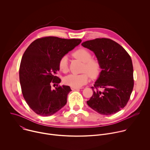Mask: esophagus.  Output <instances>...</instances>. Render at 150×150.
Returning a JSON list of instances; mask_svg holds the SVG:
<instances>
[{
	"instance_id": "obj_1",
	"label": "esophagus",
	"mask_w": 150,
	"mask_h": 150,
	"mask_svg": "<svg viewBox=\"0 0 150 150\" xmlns=\"http://www.w3.org/2000/svg\"><path fill=\"white\" fill-rule=\"evenodd\" d=\"M82 88H75V87H71L72 90H79V89H81Z\"/></svg>"
}]
</instances>
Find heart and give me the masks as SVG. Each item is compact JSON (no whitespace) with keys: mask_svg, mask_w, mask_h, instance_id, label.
<instances>
[{"mask_svg":"<svg viewBox=\"0 0 150 150\" xmlns=\"http://www.w3.org/2000/svg\"><path fill=\"white\" fill-rule=\"evenodd\" d=\"M73 56L83 62L82 71L85 72L81 74L69 75L64 78L63 81L64 83L71 87L79 88L88 82L90 76L92 78H95L98 76L101 70V65L98 60L92 59L91 53L87 49H79L73 53ZM59 68L64 73L68 71V59L67 56L62 57L60 59Z\"/></svg>","mask_w":150,"mask_h":150,"instance_id":"obj_1","label":"heart"}]
</instances>
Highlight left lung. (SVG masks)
<instances>
[{"instance_id": "obj_1", "label": "left lung", "mask_w": 150, "mask_h": 150, "mask_svg": "<svg viewBox=\"0 0 150 150\" xmlns=\"http://www.w3.org/2000/svg\"><path fill=\"white\" fill-rule=\"evenodd\" d=\"M82 46L94 53L101 69L91 87L93 94L87 104L101 115L118 112L127 104L134 88L131 56L123 47L109 38L86 41Z\"/></svg>"}]
</instances>
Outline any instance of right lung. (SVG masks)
<instances>
[{
	"label": "right lung",
	"mask_w": 150,
	"mask_h": 150,
	"mask_svg": "<svg viewBox=\"0 0 150 150\" xmlns=\"http://www.w3.org/2000/svg\"><path fill=\"white\" fill-rule=\"evenodd\" d=\"M81 39L45 37L34 40L25 51L19 67V81L23 97L37 115L47 116L67 104V85L58 86L61 79L56 76L62 57L79 45ZM57 83L52 90L51 85Z\"/></svg>",
	"instance_id": "add662e5"
}]
</instances>
